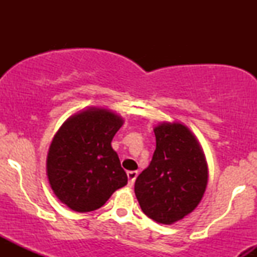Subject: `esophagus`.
<instances>
[{
    "instance_id": "esophagus-1",
    "label": "esophagus",
    "mask_w": 257,
    "mask_h": 257,
    "mask_svg": "<svg viewBox=\"0 0 257 257\" xmlns=\"http://www.w3.org/2000/svg\"><path fill=\"white\" fill-rule=\"evenodd\" d=\"M126 176H128V179H129V186H133V184H134V181H135V179L138 178V172L137 170H132V172H128L126 173Z\"/></svg>"
}]
</instances>
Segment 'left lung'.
Segmentation results:
<instances>
[{
	"label": "left lung",
	"instance_id": "8db88e82",
	"mask_svg": "<svg viewBox=\"0 0 257 257\" xmlns=\"http://www.w3.org/2000/svg\"><path fill=\"white\" fill-rule=\"evenodd\" d=\"M156 150L150 166L135 181V196L150 219L172 225L192 213L205 192L208 166L198 140L181 123L153 129Z\"/></svg>",
	"mask_w": 257,
	"mask_h": 257
}]
</instances>
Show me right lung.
<instances>
[{"label":"right lung","mask_w":257,"mask_h":257,"mask_svg":"<svg viewBox=\"0 0 257 257\" xmlns=\"http://www.w3.org/2000/svg\"><path fill=\"white\" fill-rule=\"evenodd\" d=\"M123 118L106 108L89 107L69 117L53 138L47 175L53 192L72 210L101 208L128 178L111 141Z\"/></svg>","instance_id":"obj_1"}]
</instances>
